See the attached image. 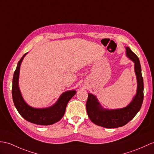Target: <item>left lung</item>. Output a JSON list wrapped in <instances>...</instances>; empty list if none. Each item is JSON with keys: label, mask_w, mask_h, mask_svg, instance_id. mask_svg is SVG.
Listing matches in <instances>:
<instances>
[{"label": "left lung", "mask_w": 154, "mask_h": 154, "mask_svg": "<svg viewBox=\"0 0 154 154\" xmlns=\"http://www.w3.org/2000/svg\"><path fill=\"white\" fill-rule=\"evenodd\" d=\"M126 54L134 63V71L137 79V94L127 107L121 109H108L102 108L94 95L88 93L86 103L87 114L92 122L98 126L112 128L125 125L133 119L141 108L144 99V82L140 61L129 47H126Z\"/></svg>", "instance_id": "8db88e82"}]
</instances>
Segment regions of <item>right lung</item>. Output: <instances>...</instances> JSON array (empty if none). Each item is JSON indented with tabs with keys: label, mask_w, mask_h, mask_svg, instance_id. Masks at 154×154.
<instances>
[{
	"label": "right lung",
	"mask_w": 154,
	"mask_h": 154,
	"mask_svg": "<svg viewBox=\"0 0 154 154\" xmlns=\"http://www.w3.org/2000/svg\"><path fill=\"white\" fill-rule=\"evenodd\" d=\"M17 63L16 71H14L12 81V98L17 112L21 116L29 122L39 125H50L59 121L63 117L66 112L67 103L76 94L75 91H69L63 92L54 104L46 108H34L29 106L24 101L19 88L18 80L21 62L26 55Z\"/></svg>",
	"instance_id": "obj_1"
}]
</instances>
